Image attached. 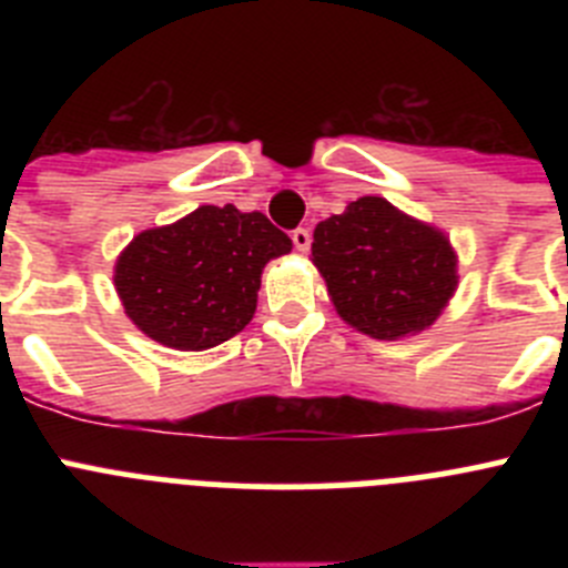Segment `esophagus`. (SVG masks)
<instances>
[{
	"instance_id": "1",
	"label": "esophagus",
	"mask_w": 568,
	"mask_h": 568,
	"mask_svg": "<svg viewBox=\"0 0 568 568\" xmlns=\"http://www.w3.org/2000/svg\"><path fill=\"white\" fill-rule=\"evenodd\" d=\"M293 244H295V250H298V253H307L310 244H313V233H310L307 227L293 230Z\"/></svg>"
}]
</instances>
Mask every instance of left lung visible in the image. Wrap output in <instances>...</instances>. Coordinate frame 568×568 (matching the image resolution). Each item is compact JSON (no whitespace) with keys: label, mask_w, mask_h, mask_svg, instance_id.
<instances>
[{"label":"left lung","mask_w":568,"mask_h":568,"mask_svg":"<svg viewBox=\"0 0 568 568\" xmlns=\"http://www.w3.org/2000/svg\"><path fill=\"white\" fill-rule=\"evenodd\" d=\"M313 264L341 318L378 341L435 324L458 290V255L433 224L364 195L313 233Z\"/></svg>","instance_id":"obj_1"}]
</instances>
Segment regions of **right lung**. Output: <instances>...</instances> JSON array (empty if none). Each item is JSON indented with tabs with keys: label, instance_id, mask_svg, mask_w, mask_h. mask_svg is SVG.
Segmentation results:
<instances>
[{
	"label": "right lung",
	"instance_id": "add662e5",
	"mask_svg": "<svg viewBox=\"0 0 568 568\" xmlns=\"http://www.w3.org/2000/svg\"><path fill=\"white\" fill-rule=\"evenodd\" d=\"M290 250V235L264 213L204 204L175 224L135 235L115 258L113 284L148 338L199 353L247 327L261 273Z\"/></svg>",
	"mask_w": 568,
	"mask_h": 568
}]
</instances>
